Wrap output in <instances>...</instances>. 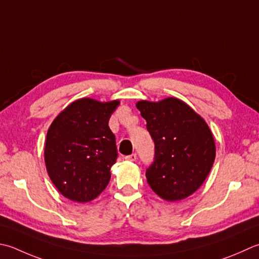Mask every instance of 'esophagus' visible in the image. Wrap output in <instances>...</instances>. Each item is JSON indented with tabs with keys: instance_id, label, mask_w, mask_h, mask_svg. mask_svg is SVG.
<instances>
[{
	"instance_id": "obj_1",
	"label": "esophagus",
	"mask_w": 259,
	"mask_h": 259,
	"mask_svg": "<svg viewBox=\"0 0 259 259\" xmlns=\"http://www.w3.org/2000/svg\"><path fill=\"white\" fill-rule=\"evenodd\" d=\"M124 159H125V160H128V161H135V160L137 159V155H136V154L128 155V156H125V157H124Z\"/></svg>"
}]
</instances>
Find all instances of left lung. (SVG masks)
Instances as JSON below:
<instances>
[{
    "instance_id": "obj_1",
    "label": "left lung",
    "mask_w": 259,
    "mask_h": 259,
    "mask_svg": "<svg viewBox=\"0 0 259 259\" xmlns=\"http://www.w3.org/2000/svg\"><path fill=\"white\" fill-rule=\"evenodd\" d=\"M155 143V160L146 179L161 199L175 202L193 194L209 175L215 144L209 125L183 101L167 98L136 103Z\"/></svg>"
}]
</instances>
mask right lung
<instances>
[{
	"mask_svg": "<svg viewBox=\"0 0 259 259\" xmlns=\"http://www.w3.org/2000/svg\"><path fill=\"white\" fill-rule=\"evenodd\" d=\"M119 104L118 100H76L50 124L45 144L46 168L56 189L67 199L90 202L109 184L110 169L118 157L109 120Z\"/></svg>",
	"mask_w": 259,
	"mask_h": 259,
	"instance_id": "add662e5",
	"label": "right lung"
}]
</instances>
